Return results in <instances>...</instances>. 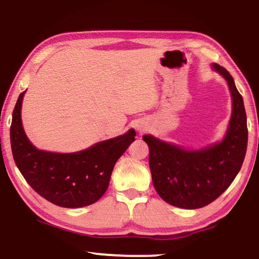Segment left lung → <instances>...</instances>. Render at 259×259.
I'll use <instances>...</instances> for the list:
<instances>
[{"label":"left lung","mask_w":259,"mask_h":259,"mask_svg":"<svg viewBox=\"0 0 259 259\" xmlns=\"http://www.w3.org/2000/svg\"><path fill=\"white\" fill-rule=\"evenodd\" d=\"M227 82L233 98V113L224 140L201 150H185L143 135L149 147L153 184L163 200L176 207L196 209L210 204L229 188L243 164L248 127L243 98L224 67L214 65Z\"/></svg>","instance_id":"8db88e82"}]
</instances>
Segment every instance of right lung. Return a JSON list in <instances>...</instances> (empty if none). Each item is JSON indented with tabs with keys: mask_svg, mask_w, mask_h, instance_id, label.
Instances as JSON below:
<instances>
[{
	"mask_svg": "<svg viewBox=\"0 0 259 259\" xmlns=\"http://www.w3.org/2000/svg\"><path fill=\"white\" fill-rule=\"evenodd\" d=\"M24 93L16 103L10 126L11 150L23 177L35 192L60 207L77 208L96 202L109 188L118 158L134 141L135 131L77 153L39 150L26 138L22 126Z\"/></svg>",
	"mask_w": 259,
	"mask_h": 259,
	"instance_id": "obj_1",
	"label": "right lung"
}]
</instances>
